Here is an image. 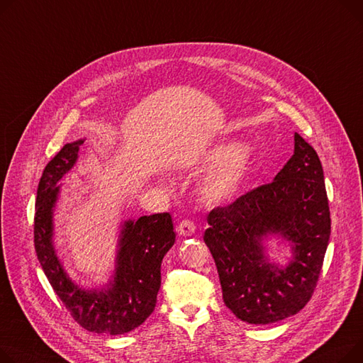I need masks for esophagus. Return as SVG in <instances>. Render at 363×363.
<instances>
[{"label":"esophagus","instance_id":"esophagus-1","mask_svg":"<svg viewBox=\"0 0 363 363\" xmlns=\"http://www.w3.org/2000/svg\"><path fill=\"white\" fill-rule=\"evenodd\" d=\"M177 230H178V233H179L181 236H191V235L196 233V225H194V222L189 220V219H184V220L178 225Z\"/></svg>","mask_w":363,"mask_h":363}]
</instances>
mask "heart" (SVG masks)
<instances>
[{"instance_id":"1","label":"heart","mask_w":363,"mask_h":363,"mask_svg":"<svg viewBox=\"0 0 363 363\" xmlns=\"http://www.w3.org/2000/svg\"><path fill=\"white\" fill-rule=\"evenodd\" d=\"M196 163L216 164L204 177L200 192L208 203H223L232 199L244 185L252 164V152L247 144L220 143L194 157Z\"/></svg>"}]
</instances>
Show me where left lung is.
<instances>
[{"label":"left lung","instance_id":"obj_1","mask_svg":"<svg viewBox=\"0 0 363 363\" xmlns=\"http://www.w3.org/2000/svg\"><path fill=\"white\" fill-rule=\"evenodd\" d=\"M204 233L225 305L248 324H272L311 299L328 247L331 220L317 152L295 133L294 156L273 182L208 213ZM281 238L293 255L273 263L264 240Z\"/></svg>","mask_w":363,"mask_h":363}]
</instances>
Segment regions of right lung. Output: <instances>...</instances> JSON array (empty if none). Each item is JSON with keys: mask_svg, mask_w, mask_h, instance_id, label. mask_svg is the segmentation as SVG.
Listing matches in <instances>:
<instances>
[{"mask_svg": "<svg viewBox=\"0 0 363 363\" xmlns=\"http://www.w3.org/2000/svg\"><path fill=\"white\" fill-rule=\"evenodd\" d=\"M84 138L67 143L46 164L38 185L35 250L45 276L58 298L83 328L98 334H124L141 325L155 311L160 289V265L175 244L169 213L121 222L115 269L108 283L86 289L65 272L54 245V213L58 182L74 167Z\"/></svg>", "mask_w": 363, "mask_h": 363, "instance_id": "obj_1", "label": "right lung"}]
</instances>
